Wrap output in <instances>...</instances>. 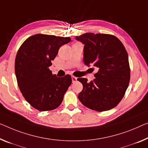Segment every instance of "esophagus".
<instances>
[{
  "instance_id": "obj_1",
  "label": "esophagus",
  "mask_w": 148,
  "mask_h": 148,
  "mask_svg": "<svg viewBox=\"0 0 148 148\" xmlns=\"http://www.w3.org/2000/svg\"><path fill=\"white\" fill-rule=\"evenodd\" d=\"M77 77L73 76L72 77V81H73V83H75V82L77 81Z\"/></svg>"
}]
</instances>
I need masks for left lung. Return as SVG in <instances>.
Returning <instances> with one entry per match:
<instances>
[{"mask_svg": "<svg viewBox=\"0 0 148 148\" xmlns=\"http://www.w3.org/2000/svg\"><path fill=\"white\" fill-rule=\"evenodd\" d=\"M76 39L85 44L83 61L98 71L90 83L78 78L83 88L78 98L86 107L103 112L116 106L124 97L130 79L128 53L116 36L107 34L85 33Z\"/></svg>", "mask_w": 148, "mask_h": 148, "instance_id": "left-lung-1", "label": "left lung"}]
</instances>
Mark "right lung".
Listing matches in <instances>:
<instances>
[{
    "mask_svg": "<svg viewBox=\"0 0 148 148\" xmlns=\"http://www.w3.org/2000/svg\"><path fill=\"white\" fill-rule=\"evenodd\" d=\"M69 37L38 34L24 41L15 59V73L20 92L30 105L40 111L52 110L62 103L72 83L66 75L58 77L49 67Z\"/></svg>",
    "mask_w": 148,
    "mask_h": 148,
    "instance_id": "right-lung-1",
    "label": "right lung"
}]
</instances>
